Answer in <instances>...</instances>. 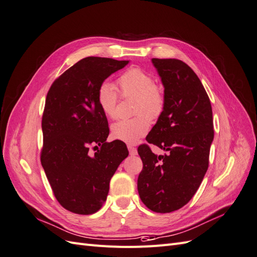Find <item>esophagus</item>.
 I'll use <instances>...</instances> for the list:
<instances>
[{"label": "esophagus", "instance_id": "1", "mask_svg": "<svg viewBox=\"0 0 257 257\" xmlns=\"http://www.w3.org/2000/svg\"><path fill=\"white\" fill-rule=\"evenodd\" d=\"M128 150H129L130 156H136V155H138V151H137L136 147L131 146V145H128Z\"/></svg>", "mask_w": 257, "mask_h": 257}]
</instances>
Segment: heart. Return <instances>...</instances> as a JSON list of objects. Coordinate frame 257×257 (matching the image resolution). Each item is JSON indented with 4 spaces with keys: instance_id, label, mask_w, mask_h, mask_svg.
I'll use <instances>...</instances> for the list:
<instances>
[{
    "instance_id": "b5f03b06",
    "label": "heart",
    "mask_w": 257,
    "mask_h": 257,
    "mask_svg": "<svg viewBox=\"0 0 257 257\" xmlns=\"http://www.w3.org/2000/svg\"><path fill=\"white\" fill-rule=\"evenodd\" d=\"M119 92L122 97H136V114L144 112L147 116L157 117L161 113L164 98L160 89L155 86L150 74L138 68H131L118 79ZM118 95L110 82H103L97 90V102L105 116H116ZM150 121L144 115L135 118L120 119L111 127V135L115 140L126 144H136L146 135Z\"/></svg>"
}]
</instances>
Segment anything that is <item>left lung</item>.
Segmentation results:
<instances>
[{
	"label": "left lung",
	"mask_w": 257,
	"mask_h": 257,
	"mask_svg": "<svg viewBox=\"0 0 257 257\" xmlns=\"http://www.w3.org/2000/svg\"><path fill=\"white\" fill-rule=\"evenodd\" d=\"M164 87L163 110L146 137L164 156L148 145L139 146L143 170L139 195L155 212H172L185 206L197 191L208 169L213 141L209 97L195 72L183 61L153 59Z\"/></svg>",
	"instance_id": "8db88e82"
}]
</instances>
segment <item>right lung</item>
I'll return each mask as SVG.
<instances>
[{
    "label": "right lung",
    "instance_id": "add662e5",
    "mask_svg": "<svg viewBox=\"0 0 257 257\" xmlns=\"http://www.w3.org/2000/svg\"><path fill=\"white\" fill-rule=\"evenodd\" d=\"M128 63L85 57L57 78L48 92L40 161L56 200L71 212L92 214L100 209L112 176L129 155L123 142H106L109 125L97 102L99 86ZM89 145L101 150L90 155Z\"/></svg>",
    "mask_w": 257,
    "mask_h": 257
}]
</instances>
